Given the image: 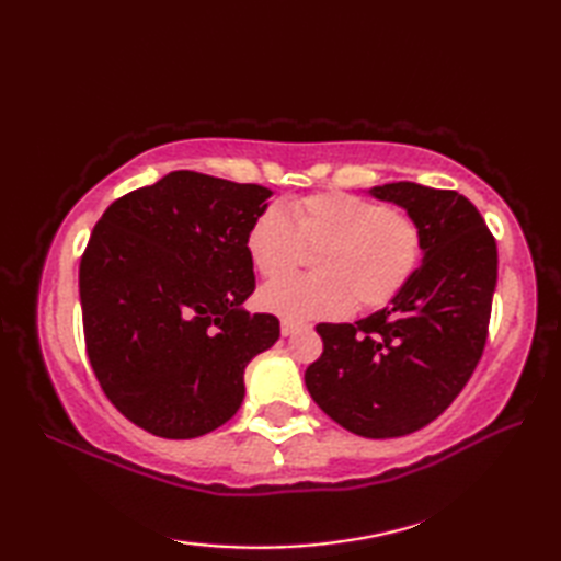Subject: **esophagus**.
Here are the masks:
<instances>
[{
	"label": "esophagus",
	"instance_id": "obj_1",
	"mask_svg": "<svg viewBox=\"0 0 561 561\" xmlns=\"http://www.w3.org/2000/svg\"><path fill=\"white\" fill-rule=\"evenodd\" d=\"M301 330H306V325L291 323V320H282V335L284 337H291V335H296V332H301Z\"/></svg>",
	"mask_w": 561,
	"mask_h": 561
}]
</instances>
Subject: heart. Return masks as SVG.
<instances>
[{
  "label": "heart",
  "mask_w": 561,
  "mask_h": 561,
  "mask_svg": "<svg viewBox=\"0 0 561 561\" xmlns=\"http://www.w3.org/2000/svg\"><path fill=\"white\" fill-rule=\"evenodd\" d=\"M308 277L270 282L257 294L267 313L291 323L335 320L356 306L374 311L408 287L424 257L422 226L383 202L328 190L262 209L245 233L250 265L282 277L314 250Z\"/></svg>",
  "instance_id": "obj_1"
}]
</instances>
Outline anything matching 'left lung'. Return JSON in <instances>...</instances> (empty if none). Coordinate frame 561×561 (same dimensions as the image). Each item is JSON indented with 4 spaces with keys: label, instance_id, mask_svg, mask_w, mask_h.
<instances>
[{
    "label": "left lung",
    "instance_id": "left-lung-1",
    "mask_svg": "<svg viewBox=\"0 0 561 561\" xmlns=\"http://www.w3.org/2000/svg\"><path fill=\"white\" fill-rule=\"evenodd\" d=\"M424 233V257L390 306L356 323H320L323 354L306 388L330 420L366 438H396L434 422L478 366L496 289V241L456 190L386 183Z\"/></svg>",
    "mask_w": 561,
    "mask_h": 561
}]
</instances>
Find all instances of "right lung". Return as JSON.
Returning a JSON list of instances; mask_svg holds the SVG:
<instances>
[{
  "label": "right lung",
  "instance_id": "right-lung-1",
  "mask_svg": "<svg viewBox=\"0 0 561 561\" xmlns=\"http://www.w3.org/2000/svg\"><path fill=\"white\" fill-rule=\"evenodd\" d=\"M272 190L173 171L105 209L79 265L87 354L105 396L161 438L229 422L248 362L279 340L250 316L245 233Z\"/></svg>",
  "mask_w": 561,
  "mask_h": 561
}]
</instances>
